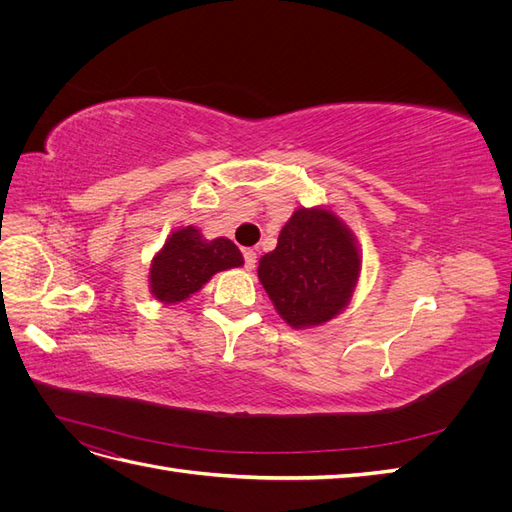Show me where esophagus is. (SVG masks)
Listing matches in <instances>:
<instances>
[{"mask_svg": "<svg viewBox=\"0 0 512 512\" xmlns=\"http://www.w3.org/2000/svg\"><path fill=\"white\" fill-rule=\"evenodd\" d=\"M243 258H245V269L252 271L256 267V252L254 250H243Z\"/></svg>", "mask_w": 512, "mask_h": 512, "instance_id": "obj_1", "label": "esophagus"}]
</instances>
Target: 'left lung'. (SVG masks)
<instances>
[{"label": "left lung", "instance_id": "left-lung-1", "mask_svg": "<svg viewBox=\"0 0 512 512\" xmlns=\"http://www.w3.org/2000/svg\"><path fill=\"white\" fill-rule=\"evenodd\" d=\"M361 254L348 226L329 209H297L277 247L258 262V280L292 329L329 322L350 303Z\"/></svg>", "mask_w": 512, "mask_h": 512}]
</instances>
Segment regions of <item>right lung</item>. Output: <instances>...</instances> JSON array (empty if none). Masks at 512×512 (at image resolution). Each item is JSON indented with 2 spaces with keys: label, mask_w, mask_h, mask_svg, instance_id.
Instances as JSON below:
<instances>
[{
  "label": "right lung",
  "mask_w": 512,
  "mask_h": 512,
  "mask_svg": "<svg viewBox=\"0 0 512 512\" xmlns=\"http://www.w3.org/2000/svg\"><path fill=\"white\" fill-rule=\"evenodd\" d=\"M243 256L230 239H205L196 226L175 230L151 260L149 288L162 303H179L203 288L218 271L241 267Z\"/></svg>",
  "instance_id": "1"
}]
</instances>
